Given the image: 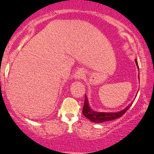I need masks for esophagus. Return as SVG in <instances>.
<instances>
[{
  "label": "esophagus",
  "instance_id": "esophagus-1",
  "mask_svg": "<svg viewBox=\"0 0 154 154\" xmlns=\"http://www.w3.org/2000/svg\"><path fill=\"white\" fill-rule=\"evenodd\" d=\"M83 73H81V72H78L76 73V74H75V78L76 79H81L82 77H83Z\"/></svg>",
  "mask_w": 154,
  "mask_h": 154
}]
</instances>
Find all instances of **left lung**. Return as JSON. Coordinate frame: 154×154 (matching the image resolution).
<instances>
[{"mask_svg":"<svg viewBox=\"0 0 154 154\" xmlns=\"http://www.w3.org/2000/svg\"><path fill=\"white\" fill-rule=\"evenodd\" d=\"M135 62L137 66H138V63L137 60H135ZM140 72V71H139ZM139 79H140V73H139ZM132 104H130L129 106H128L125 109L122 110L121 111L116 113H104V112H96L92 110L91 108L89 106V104H88V100L87 99V97H85V102H84L83 109V114L85 116V117L87 118L90 120V121L94 122V123H103L105 121H112V120L119 119V118L121 117L126 111H127L130 106H131Z\"/></svg>","mask_w":154,"mask_h":154,"instance_id":"1","label":"left lung"}]
</instances>
